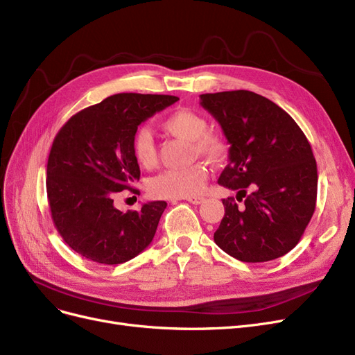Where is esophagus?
I'll return each mask as SVG.
<instances>
[{"label":"esophagus","instance_id":"esophagus-1","mask_svg":"<svg viewBox=\"0 0 355 355\" xmlns=\"http://www.w3.org/2000/svg\"><path fill=\"white\" fill-rule=\"evenodd\" d=\"M186 200L193 205H200L205 202V198L203 196H191V198H186Z\"/></svg>","mask_w":355,"mask_h":355}]
</instances>
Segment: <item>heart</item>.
<instances>
[{"label": "heart", "instance_id": "obj_1", "mask_svg": "<svg viewBox=\"0 0 355 355\" xmlns=\"http://www.w3.org/2000/svg\"><path fill=\"white\" fill-rule=\"evenodd\" d=\"M162 128L169 135L191 141L194 155H202L212 161L222 159L227 144L220 135L207 130L206 118L189 108H180L164 118ZM135 159L143 168L156 164V143L148 127H139L131 140ZM209 177V169L203 162H196L182 168H169L157 174L149 182V190L155 198L182 199L199 194Z\"/></svg>", "mask_w": 355, "mask_h": 355}]
</instances>
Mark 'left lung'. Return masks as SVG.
Segmentation results:
<instances>
[{
    "label": "left lung",
    "mask_w": 355,
    "mask_h": 355,
    "mask_svg": "<svg viewBox=\"0 0 355 355\" xmlns=\"http://www.w3.org/2000/svg\"><path fill=\"white\" fill-rule=\"evenodd\" d=\"M200 105L231 144L218 182L237 190L222 200L225 215L215 243L247 263L286 254L316 209L318 166L303 130L277 103L250 90L205 94Z\"/></svg>",
    "instance_id": "obj_1"
}]
</instances>
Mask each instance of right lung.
I'll return each instance as SVG.
<instances>
[{
	"label": "right lung",
	"instance_id": "1",
	"mask_svg": "<svg viewBox=\"0 0 355 355\" xmlns=\"http://www.w3.org/2000/svg\"><path fill=\"white\" fill-rule=\"evenodd\" d=\"M171 95L116 94L74 114L57 133L46 165L51 218L76 253L102 265H120L146 248L166 202L140 211L114 206L118 191L140 178L131 140L137 127L177 102Z\"/></svg>",
	"mask_w": 355,
	"mask_h": 355
}]
</instances>
